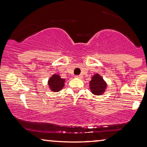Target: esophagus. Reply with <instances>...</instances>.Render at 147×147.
<instances>
[{"instance_id":"34e87169","label":"esophagus","mask_w":147,"mask_h":147,"mask_svg":"<svg viewBox=\"0 0 147 147\" xmlns=\"http://www.w3.org/2000/svg\"><path fill=\"white\" fill-rule=\"evenodd\" d=\"M75 77L77 78V79H82V78H83V76H82V75H77V76H75Z\"/></svg>"}]
</instances>
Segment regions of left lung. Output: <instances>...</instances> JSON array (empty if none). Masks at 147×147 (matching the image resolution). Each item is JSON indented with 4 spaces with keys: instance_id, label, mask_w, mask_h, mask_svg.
Returning a JSON list of instances; mask_svg holds the SVG:
<instances>
[{
    "instance_id": "left-lung-1",
    "label": "left lung",
    "mask_w": 147,
    "mask_h": 147,
    "mask_svg": "<svg viewBox=\"0 0 147 147\" xmlns=\"http://www.w3.org/2000/svg\"><path fill=\"white\" fill-rule=\"evenodd\" d=\"M89 87L91 93L95 95H101L104 93L107 87V83L99 74H95L89 82Z\"/></svg>"
}]
</instances>
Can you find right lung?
Returning a JSON list of instances; mask_svg holds the SVG:
<instances>
[{
  "instance_id": "1",
  "label": "right lung",
  "mask_w": 147,
  "mask_h": 147,
  "mask_svg": "<svg viewBox=\"0 0 147 147\" xmlns=\"http://www.w3.org/2000/svg\"><path fill=\"white\" fill-rule=\"evenodd\" d=\"M64 83L65 79H62L60 75L54 74L49 79L48 84L51 91L58 92L64 87Z\"/></svg>"
}]
</instances>
